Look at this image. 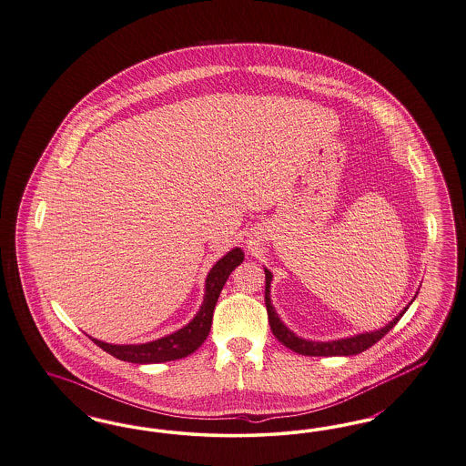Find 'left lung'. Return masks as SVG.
<instances>
[{"mask_svg":"<svg viewBox=\"0 0 466 466\" xmlns=\"http://www.w3.org/2000/svg\"><path fill=\"white\" fill-rule=\"evenodd\" d=\"M264 275H266L264 301H266L268 320H269V327L273 330V336L284 346L290 348L292 351H296L299 355H306V357H351V355L362 353L365 350H369L372 344L378 343L385 336L386 332H390L395 327V324L404 317L407 308L414 301L412 299L390 324H386L385 327H381L378 330H369V332L355 334V336L343 338V339H334V341H309V339H304V338H299L298 334H294L280 320L275 306L271 303V298H269V289H271V282H273V275H271V271L268 268H264Z\"/></svg>","mask_w":466,"mask_h":466,"instance_id":"left-lung-1","label":"left lung"}]
</instances>
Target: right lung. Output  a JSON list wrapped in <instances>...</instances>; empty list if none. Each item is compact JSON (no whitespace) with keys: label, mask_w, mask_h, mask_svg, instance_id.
Listing matches in <instances>:
<instances>
[{"label":"right lung","mask_w":466,"mask_h":466,"mask_svg":"<svg viewBox=\"0 0 466 466\" xmlns=\"http://www.w3.org/2000/svg\"><path fill=\"white\" fill-rule=\"evenodd\" d=\"M243 258L245 256L242 248L235 247L210 268L205 279L202 306L198 313L191 319V322L184 325L179 330L168 336H163L160 339L141 344H111L99 341L96 338H90V339L104 351L113 355L115 359L123 362H132V364H162V362L179 360L191 355L207 339L212 327V317H214L219 294L231 271L238 264H242Z\"/></svg>","instance_id":"right-lung-1"}]
</instances>
